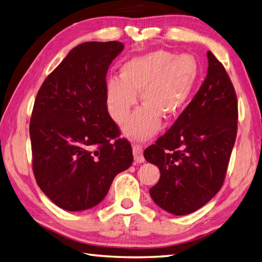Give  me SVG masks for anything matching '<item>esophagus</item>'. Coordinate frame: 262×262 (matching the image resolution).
Segmentation results:
<instances>
[{"label":"esophagus","instance_id":"1","mask_svg":"<svg viewBox=\"0 0 262 262\" xmlns=\"http://www.w3.org/2000/svg\"><path fill=\"white\" fill-rule=\"evenodd\" d=\"M133 157H135V163L136 164H141L145 162V158H143L142 155V148L138 145L133 146Z\"/></svg>","mask_w":262,"mask_h":262}]
</instances>
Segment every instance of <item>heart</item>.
<instances>
[{"instance_id":"heart-1","label":"heart","mask_w":262,"mask_h":262,"mask_svg":"<svg viewBox=\"0 0 262 262\" xmlns=\"http://www.w3.org/2000/svg\"><path fill=\"white\" fill-rule=\"evenodd\" d=\"M199 64L190 54L174 55L155 51L130 58L120 69V78H110L105 86L107 111L122 123L138 103L143 104L126 122L124 131L136 139L151 136L161 116L173 119L185 107L199 78Z\"/></svg>"}]
</instances>
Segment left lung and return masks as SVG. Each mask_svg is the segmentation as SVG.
Listing matches in <instances>:
<instances>
[{"mask_svg":"<svg viewBox=\"0 0 262 262\" xmlns=\"http://www.w3.org/2000/svg\"><path fill=\"white\" fill-rule=\"evenodd\" d=\"M204 83L172 127L145 151L161 179L155 204L176 216L205 206L225 180L237 132V99L223 64L209 51Z\"/></svg>","mask_w":262,"mask_h":262,"instance_id":"obj_1","label":"left lung"}]
</instances>
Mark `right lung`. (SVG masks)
<instances>
[{
  "label": "right lung",
  "instance_id": "obj_1",
  "mask_svg": "<svg viewBox=\"0 0 262 262\" xmlns=\"http://www.w3.org/2000/svg\"><path fill=\"white\" fill-rule=\"evenodd\" d=\"M123 49L120 41L82 42L37 94L29 125L34 175L64 210L98 205L133 162L130 142L120 138L105 101L106 74Z\"/></svg>",
  "mask_w": 262,
  "mask_h": 262
}]
</instances>
